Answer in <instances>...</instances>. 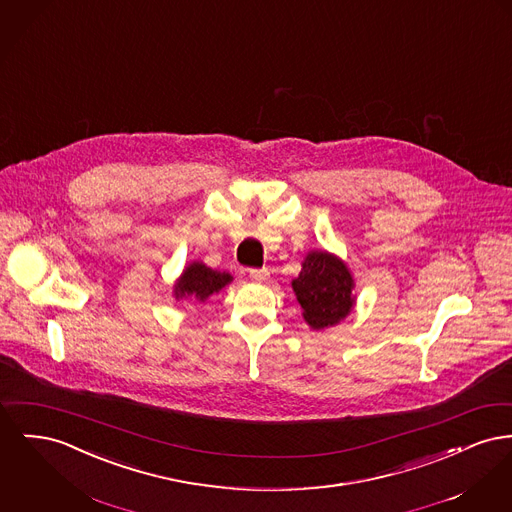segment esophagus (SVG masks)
<instances>
[{
    "mask_svg": "<svg viewBox=\"0 0 512 512\" xmlns=\"http://www.w3.org/2000/svg\"><path fill=\"white\" fill-rule=\"evenodd\" d=\"M249 278L253 282H265L269 278V271L267 269H251L249 271Z\"/></svg>",
    "mask_w": 512,
    "mask_h": 512,
    "instance_id": "obj_1",
    "label": "esophagus"
}]
</instances>
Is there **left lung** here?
<instances>
[{
	"instance_id": "obj_1",
	"label": "left lung",
	"mask_w": 512,
	"mask_h": 512,
	"mask_svg": "<svg viewBox=\"0 0 512 512\" xmlns=\"http://www.w3.org/2000/svg\"><path fill=\"white\" fill-rule=\"evenodd\" d=\"M292 288L305 323L317 331L338 325L356 303L352 274L346 263L329 251H309Z\"/></svg>"
}]
</instances>
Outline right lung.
Returning a JSON list of instances; mask_svg holds the SVG:
<instances>
[{
    "label": "right lung",
    "mask_w": 512,
    "mask_h": 512,
    "mask_svg": "<svg viewBox=\"0 0 512 512\" xmlns=\"http://www.w3.org/2000/svg\"><path fill=\"white\" fill-rule=\"evenodd\" d=\"M232 282V274L212 271L205 263L193 261L181 272L178 282L174 284V296L189 300L207 301L212 294H218L224 286Z\"/></svg>",
    "instance_id": "obj_1"
}]
</instances>
